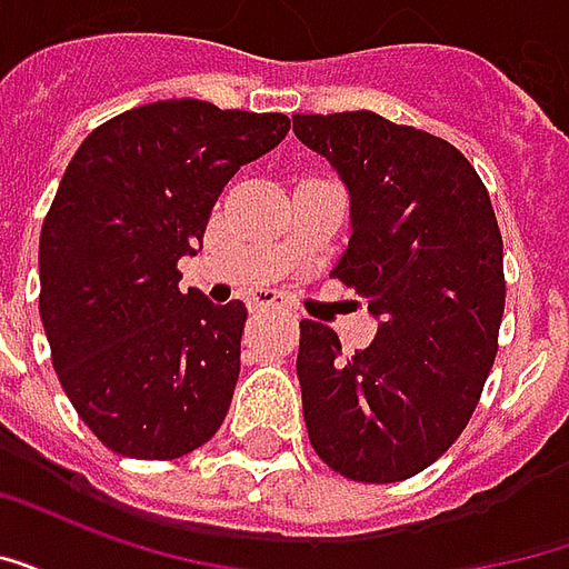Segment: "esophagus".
I'll list each match as a JSON object with an SVG mask.
<instances>
[{"label": "esophagus", "mask_w": 569, "mask_h": 569, "mask_svg": "<svg viewBox=\"0 0 569 569\" xmlns=\"http://www.w3.org/2000/svg\"><path fill=\"white\" fill-rule=\"evenodd\" d=\"M271 308L289 313V305H286L280 296H273V292H259V296L249 298V310H271Z\"/></svg>", "instance_id": "34e87169"}]
</instances>
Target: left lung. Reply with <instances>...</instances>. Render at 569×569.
<instances>
[{
	"label": "left lung",
	"mask_w": 569,
	"mask_h": 569,
	"mask_svg": "<svg viewBox=\"0 0 569 569\" xmlns=\"http://www.w3.org/2000/svg\"><path fill=\"white\" fill-rule=\"evenodd\" d=\"M350 194L335 277L369 301L378 335L353 357L301 320L298 383L313 451L353 481L423 472L472 418L497 357L506 280L488 188L451 142L375 112L292 116Z\"/></svg>",
	"instance_id": "left-lung-1"
}]
</instances>
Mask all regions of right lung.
<instances>
[{"instance_id": "add662e5", "label": "right lung", "mask_w": 569, "mask_h": 569, "mask_svg": "<svg viewBox=\"0 0 569 569\" xmlns=\"http://www.w3.org/2000/svg\"><path fill=\"white\" fill-rule=\"evenodd\" d=\"M289 133L280 112L161 100L88 133L39 237V313L69 402L106 448L176 460L222 427L243 301L179 289L228 179Z\"/></svg>"}]
</instances>
